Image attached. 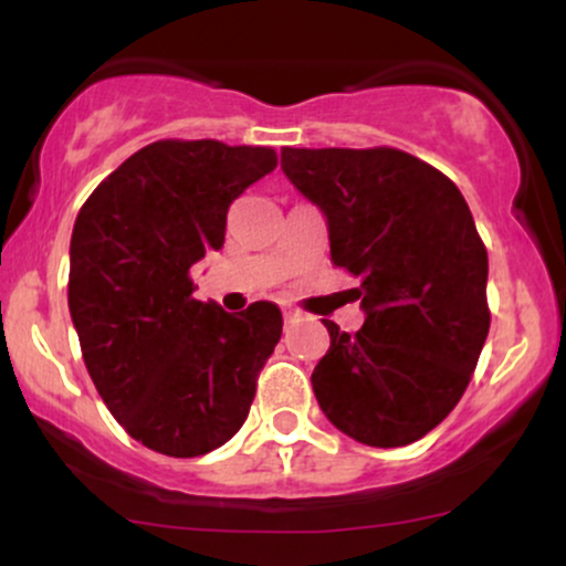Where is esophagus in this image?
<instances>
[{
  "label": "esophagus",
  "mask_w": 566,
  "mask_h": 566,
  "mask_svg": "<svg viewBox=\"0 0 566 566\" xmlns=\"http://www.w3.org/2000/svg\"><path fill=\"white\" fill-rule=\"evenodd\" d=\"M284 319H287V322H295V319H297V311L284 308Z\"/></svg>",
  "instance_id": "34e87169"
}]
</instances>
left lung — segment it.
Masks as SVG:
<instances>
[{"label":"left lung","mask_w":566,"mask_h":566,"mask_svg":"<svg viewBox=\"0 0 566 566\" xmlns=\"http://www.w3.org/2000/svg\"><path fill=\"white\" fill-rule=\"evenodd\" d=\"M282 170L322 207L329 258L359 276V333L324 319L314 367L329 423L369 447L423 439L469 388L486 333V247L458 186L399 148H284Z\"/></svg>","instance_id":"8db88e82"}]
</instances>
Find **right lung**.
I'll use <instances>...</instances> for the list:
<instances>
[{
    "mask_svg": "<svg viewBox=\"0 0 566 566\" xmlns=\"http://www.w3.org/2000/svg\"><path fill=\"white\" fill-rule=\"evenodd\" d=\"M276 167L263 146L157 140L84 201L71 233L69 308L84 365L148 450L199 458L242 428L282 311L239 316L193 297L191 265L220 250L231 201Z\"/></svg>",
    "mask_w": 566,
    "mask_h": 566,
    "instance_id": "1",
    "label": "right lung"
}]
</instances>
